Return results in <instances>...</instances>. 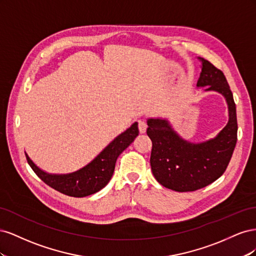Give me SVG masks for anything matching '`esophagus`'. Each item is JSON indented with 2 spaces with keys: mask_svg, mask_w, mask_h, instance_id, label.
<instances>
[{
  "mask_svg": "<svg viewBox=\"0 0 256 256\" xmlns=\"http://www.w3.org/2000/svg\"><path fill=\"white\" fill-rule=\"evenodd\" d=\"M138 130H140V134H144L147 128V124L144 120H138Z\"/></svg>",
  "mask_w": 256,
  "mask_h": 256,
  "instance_id": "1",
  "label": "esophagus"
}]
</instances>
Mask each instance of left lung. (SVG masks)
<instances>
[{"label": "left lung", "mask_w": 256, "mask_h": 256, "mask_svg": "<svg viewBox=\"0 0 256 256\" xmlns=\"http://www.w3.org/2000/svg\"><path fill=\"white\" fill-rule=\"evenodd\" d=\"M198 86L219 92L228 106V122L212 140L193 144L182 140L166 120H147L146 130L152 143L150 166L164 187L177 192L204 188L226 172L237 142L236 104L226 76L205 58Z\"/></svg>", "instance_id": "1"}]
</instances>
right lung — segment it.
Listing matches in <instances>:
<instances>
[{
  "mask_svg": "<svg viewBox=\"0 0 256 256\" xmlns=\"http://www.w3.org/2000/svg\"><path fill=\"white\" fill-rule=\"evenodd\" d=\"M138 134V122H134L125 132L115 138L90 164L70 174H48L36 166L26 154V157L30 166L44 184L63 194L83 198L94 194L106 187L113 175L116 159L134 142Z\"/></svg>",
  "mask_w": 256,
  "mask_h": 256,
  "instance_id": "obj_1",
  "label": "right lung"
}]
</instances>
